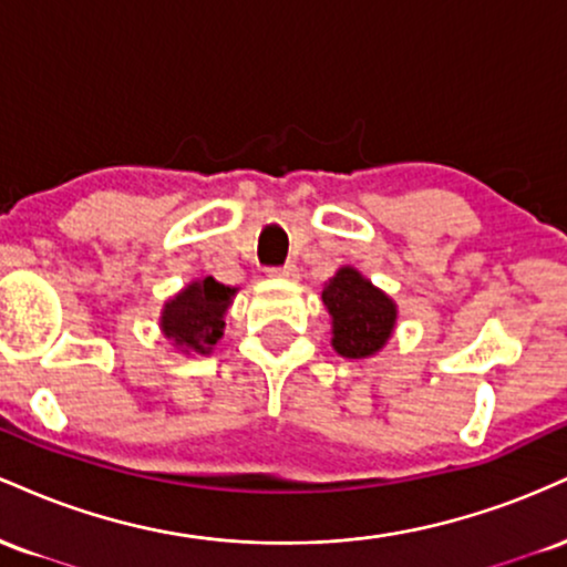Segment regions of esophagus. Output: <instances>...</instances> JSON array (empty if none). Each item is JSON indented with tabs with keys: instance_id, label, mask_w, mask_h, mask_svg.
I'll return each instance as SVG.
<instances>
[{
	"instance_id": "34e87169",
	"label": "esophagus",
	"mask_w": 567,
	"mask_h": 567,
	"mask_svg": "<svg viewBox=\"0 0 567 567\" xmlns=\"http://www.w3.org/2000/svg\"><path fill=\"white\" fill-rule=\"evenodd\" d=\"M269 277H275V279H296L298 277V269H296V264H285V266H277V269H269Z\"/></svg>"
}]
</instances>
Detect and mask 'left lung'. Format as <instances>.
Instances as JSON below:
<instances>
[{"instance_id":"obj_1","label":"left lung","mask_w":567,"mask_h":567,"mask_svg":"<svg viewBox=\"0 0 567 567\" xmlns=\"http://www.w3.org/2000/svg\"><path fill=\"white\" fill-rule=\"evenodd\" d=\"M322 303L330 315V347L347 360H368L386 347L396 328V303L354 266H341L324 282Z\"/></svg>"}]
</instances>
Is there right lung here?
Here are the masks:
<instances>
[{
	"mask_svg": "<svg viewBox=\"0 0 567 567\" xmlns=\"http://www.w3.org/2000/svg\"><path fill=\"white\" fill-rule=\"evenodd\" d=\"M239 288L197 277L171 296L159 311V330L181 354L207 357L224 338L226 311Z\"/></svg>",
	"mask_w": 567,
	"mask_h": 567,
	"instance_id": "right-lung-1",
	"label": "right lung"
}]
</instances>
